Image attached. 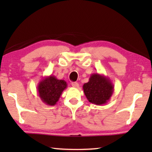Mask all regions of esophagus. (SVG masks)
<instances>
[{
  "label": "esophagus",
  "mask_w": 152,
  "mask_h": 152,
  "mask_svg": "<svg viewBox=\"0 0 152 152\" xmlns=\"http://www.w3.org/2000/svg\"><path fill=\"white\" fill-rule=\"evenodd\" d=\"M71 85H72V87H74V88H78V87H79L78 83H77V82H72Z\"/></svg>",
  "instance_id": "esophagus-1"
}]
</instances>
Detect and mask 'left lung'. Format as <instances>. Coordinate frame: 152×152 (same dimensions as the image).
Wrapping results in <instances>:
<instances>
[{
    "label": "left lung",
    "instance_id": "1",
    "mask_svg": "<svg viewBox=\"0 0 152 152\" xmlns=\"http://www.w3.org/2000/svg\"><path fill=\"white\" fill-rule=\"evenodd\" d=\"M83 90L91 103L102 105L111 98L114 91V86L107 77L99 73H93L88 82L83 85Z\"/></svg>",
    "mask_w": 152,
    "mask_h": 152
}]
</instances>
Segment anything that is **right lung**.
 <instances>
[{
  "mask_svg": "<svg viewBox=\"0 0 152 152\" xmlns=\"http://www.w3.org/2000/svg\"><path fill=\"white\" fill-rule=\"evenodd\" d=\"M67 88V83L63 80H58L55 76L50 75L43 77L39 82L37 90L41 100L45 104L55 105Z\"/></svg>",
  "mask_w": 152,
  "mask_h": 152,
  "instance_id": "add662e5",
  "label": "right lung"
}]
</instances>
